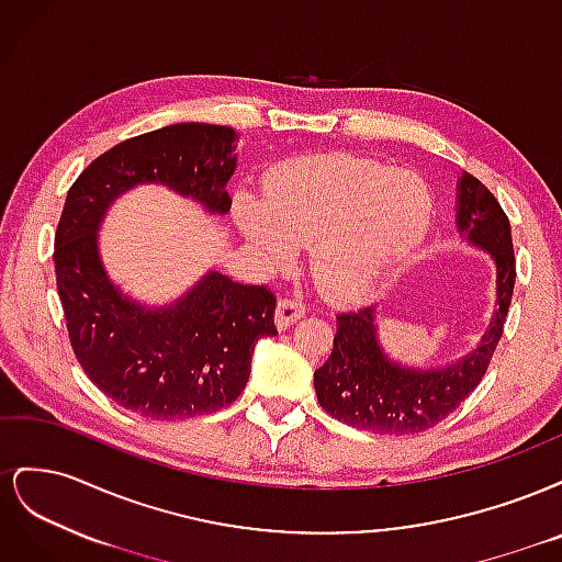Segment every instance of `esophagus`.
<instances>
[{
    "mask_svg": "<svg viewBox=\"0 0 562 562\" xmlns=\"http://www.w3.org/2000/svg\"><path fill=\"white\" fill-rule=\"evenodd\" d=\"M304 312H307V307H304V302L297 300V297H281L279 304H277V326L279 330H285L288 326H293V323L304 316Z\"/></svg>",
    "mask_w": 562,
    "mask_h": 562,
    "instance_id": "1",
    "label": "esophagus"
}]
</instances>
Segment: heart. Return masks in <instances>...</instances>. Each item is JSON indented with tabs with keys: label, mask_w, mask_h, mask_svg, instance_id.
<instances>
[{
	"label": "heart",
	"mask_w": 562,
	"mask_h": 562,
	"mask_svg": "<svg viewBox=\"0 0 562 562\" xmlns=\"http://www.w3.org/2000/svg\"><path fill=\"white\" fill-rule=\"evenodd\" d=\"M234 220L274 269L312 244L318 285L335 300H363L394 274L431 223L429 187L413 171L351 155H314L277 166L265 201L239 196Z\"/></svg>",
	"instance_id": "b5f03b06"
}]
</instances>
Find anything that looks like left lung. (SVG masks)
I'll return each mask as SVG.
<instances>
[{"instance_id": "1", "label": "left lung", "mask_w": 562, "mask_h": 562, "mask_svg": "<svg viewBox=\"0 0 562 562\" xmlns=\"http://www.w3.org/2000/svg\"><path fill=\"white\" fill-rule=\"evenodd\" d=\"M457 229L467 241L492 255L497 265V312L481 347L443 370L405 368L384 353L375 307L337 314L328 361L314 372L318 403L335 419L372 434H422L454 413L481 384L492 361L516 283L512 225L499 201L471 173L457 184Z\"/></svg>"}]
</instances>
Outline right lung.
Instances as JSON below:
<instances>
[{"label": "right lung", "instance_id": "add662e5", "mask_svg": "<svg viewBox=\"0 0 562 562\" xmlns=\"http://www.w3.org/2000/svg\"><path fill=\"white\" fill-rule=\"evenodd\" d=\"M234 140V128L217 124L135 135L83 168L65 199L54 262L72 351L103 394L143 417H196L239 398L255 345L277 335V295L211 271L171 307L149 310L112 285L95 229L110 203L140 182L227 213Z\"/></svg>", "mask_w": 562, "mask_h": 562}]
</instances>
